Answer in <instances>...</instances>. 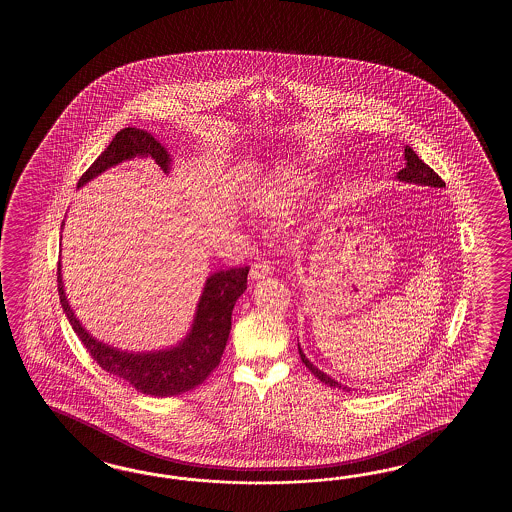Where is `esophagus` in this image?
I'll return each mask as SVG.
<instances>
[{
  "label": "esophagus",
  "mask_w": 512,
  "mask_h": 512,
  "mask_svg": "<svg viewBox=\"0 0 512 512\" xmlns=\"http://www.w3.org/2000/svg\"><path fill=\"white\" fill-rule=\"evenodd\" d=\"M272 272L271 261L258 260L252 263L251 267V278L252 280H261V278H267Z\"/></svg>",
  "instance_id": "1"
}]
</instances>
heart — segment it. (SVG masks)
<instances>
[{
  "label": "heart",
  "instance_id": "1",
  "mask_svg": "<svg viewBox=\"0 0 512 512\" xmlns=\"http://www.w3.org/2000/svg\"><path fill=\"white\" fill-rule=\"evenodd\" d=\"M315 185L294 170H280L271 183L261 190L258 208L265 214H283L304 203Z\"/></svg>",
  "mask_w": 512,
  "mask_h": 512
}]
</instances>
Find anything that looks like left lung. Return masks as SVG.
<instances>
[{
  "label": "left lung",
  "mask_w": 512,
  "mask_h": 512,
  "mask_svg": "<svg viewBox=\"0 0 512 512\" xmlns=\"http://www.w3.org/2000/svg\"><path fill=\"white\" fill-rule=\"evenodd\" d=\"M404 164L403 170L397 174V179L399 181H404V183H414V185L421 186H434V188H443L445 186V181L439 177V175L435 174L434 170L428 166V164L423 163L419 157H417V153L410 148V146H406L404 148ZM298 353H300V359L304 362L305 366L311 370V373L318 377L320 381L326 382L327 386H333V388H342V390H348L346 386H342V384H338L335 379H331L329 375H326L324 371L318 370L316 366H313L309 360L305 359L304 351L300 349L298 346Z\"/></svg>",
  "instance_id": "left-lung-1"
}]
</instances>
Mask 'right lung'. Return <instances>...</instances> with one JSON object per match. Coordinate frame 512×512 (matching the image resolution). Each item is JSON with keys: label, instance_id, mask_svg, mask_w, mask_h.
Instances as JSON below:
<instances>
[{"label": "right lung", "instance_id": "obj_1", "mask_svg": "<svg viewBox=\"0 0 512 512\" xmlns=\"http://www.w3.org/2000/svg\"><path fill=\"white\" fill-rule=\"evenodd\" d=\"M137 155L152 157L164 172H168L170 168V155L161 146V142L155 141L148 131L124 128L113 137L108 148L98 155L97 161L87 168L80 177L78 186L86 185L87 181L102 174L104 170ZM56 274L60 304L64 307L67 320L86 346L89 355L97 360L98 366L108 371L109 375L128 382L139 392L155 397H170L196 388L218 368L229 340L232 309L236 300L247 289L249 267H234L229 271L210 274L197 304L192 331L179 346L153 353L119 351L91 337L78 322L67 302L60 261Z\"/></svg>", "mask_w": 512, "mask_h": 512}]
</instances>
